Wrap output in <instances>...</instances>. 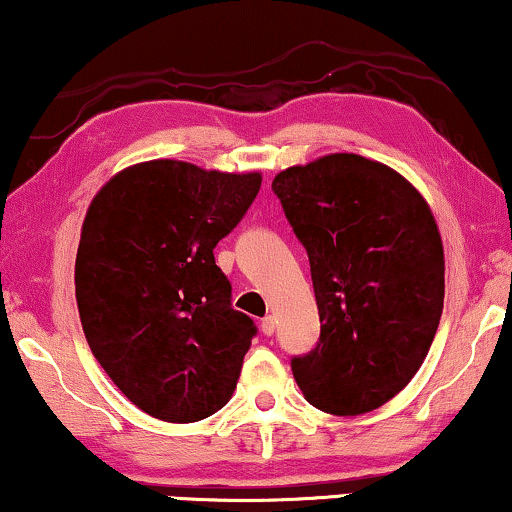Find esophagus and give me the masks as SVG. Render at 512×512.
<instances>
[{
    "instance_id": "34e87169",
    "label": "esophagus",
    "mask_w": 512,
    "mask_h": 512,
    "mask_svg": "<svg viewBox=\"0 0 512 512\" xmlns=\"http://www.w3.org/2000/svg\"><path fill=\"white\" fill-rule=\"evenodd\" d=\"M274 328H277V321H274V316H265L263 321H261V330H263V335H274Z\"/></svg>"
}]
</instances>
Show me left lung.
Instances as JSON below:
<instances>
[{
	"mask_svg": "<svg viewBox=\"0 0 512 512\" xmlns=\"http://www.w3.org/2000/svg\"><path fill=\"white\" fill-rule=\"evenodd\" d=\"M272 191L307 249L321 318L291 358L302 395L332 416L374 411L406 388L443 311V244L432 210L397 170L328 154L281 170Z\"/></svg>",
	"mask_w": 512,
	"mask_h": 512,
	"instance_id": "1",
	"label": "left lung"
}]
</instances>
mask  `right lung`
I'll list each match as a JSON object with an SVG mask.
<instances>
[{"mask_svg": "<svg viewBox=\"0 0 512 512\" xmlns=\"http://www.w3.org/2000/svg\"><path fill=\"white\" fill-rule=\"evenodd\" d=\"M261 189L258 173L157 159L117 173L87 210L76 300L87 344L129 402L196 422L228 404L256 325L214 263Z\"/></svg>", "mask_w": 512, "mask_h": 512, "instance_id": "1", "label": "right lung"}]
</instances>
